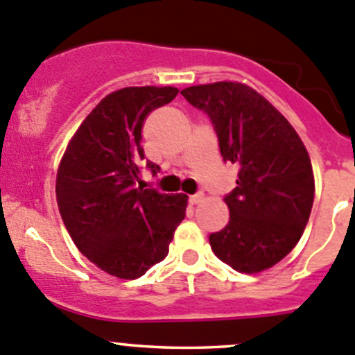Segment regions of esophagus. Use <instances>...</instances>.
<instances>
[{"label":"esophagus","instance_id":"obj_1","mask_svg":"<svg viewBox=\"0 0 355 355\" xmlns=\"http://www.w3.org/2000/svg\"><path fill=\"white\" fill-rule=\"evenodd\" d=\"M202 199H205V194H194V196H191V198H189V202H191L192 206H196V205H199Z\"/></svg>","mask_w":355,"mask_h":355}]
</instances>
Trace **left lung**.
I'll return each instance as SVG.
<instances>
[{
    "instance_id": "left-lung-1",
    "label": "left lung",
    "mask_w": 355,
    "mask_h": 355,
    "mask_svg": "<svg viewBox=\"0 0 355 355\" xmlns=\"http://www.w3.org/2000/svg\"><path fill=\"white\" fill-rule=\"evenodd\" d=\"M211 119L223 161L237 164V187L223 198L225 229L209 236L223 263L243 274L267 270L300 241L314 202V171L286 118L244 83L216 81L182 90Z\"/></svg>"
}]
</instances>
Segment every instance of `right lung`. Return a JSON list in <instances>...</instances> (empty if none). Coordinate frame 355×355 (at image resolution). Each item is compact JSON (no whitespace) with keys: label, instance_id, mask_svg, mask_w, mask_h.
Returning <instances> with one entry per match:
<instances>
[{"label":"right lung","instance_id":"add662e5","mask_svg":"<svg viewBox=\"0 0 355 355\" xmlns=\"http://www.w3.org/2000/svg\"><path fill=\"white\" fill-rule=\"evenodd\" d=\"M177 94L173 86H126L105 95L58 164L55 192L69 236L92 263L119 279H137L164 260L185 218L187 196L137 185L144 121ZM147 166L156 173V164Z\"/></svg>","mask_w":355,"mask_h":355}]
</instances>
